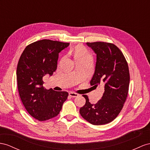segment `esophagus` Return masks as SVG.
<instances>
[{"mask_svg":"<svg viewBox=\"0 0 150 150\" xmlns=\"http://www.w3.org/2000/svg\"><path fill=\"white\" fill-rule=\"evenodd\" d=\"M69 96H71V98H75V97H77L79 94L77 93H73V92H70V93H69Z\"/></svg>","mask_w":150,"mask_h":150,"instance_id":"34e87169","label":"esophagus"}]
</instances>
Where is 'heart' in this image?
Masks as SVG:
<instances>
[{"label": "heart", "mask_w": 150, "mask_h": 150, "mask_svg": "<svg viewBox=\"0 0 150 150\" xmlns=\"http://www.w3.org/2000/svg\"><path fill=\"white\" fill-rule=\"evenodd\" d=\"M91 57L87 49L82 45L76 46L74 50V57L75 61L82 60Z\"/></svg>", "instance_id": "1"}]
</instances>
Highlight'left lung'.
<instances>
[{
  "label": "left lung",
  "instance_id": "1",
  "mask_svg": "<svg viewBox=\"0 0 150 150\" xmlns=\"http://www.w3.org/2000/svg\"><path fill=\"white\" fill-rule=\"evenodd\" d=\"M96 54L94 74L91 86L104 84L105 91L96 104L89 102L87 95L86 104L80 109L83 118L93 125H104L116 118L124 106L128 95L130 82L129 67L122 52L112 43L87 42Z\"/></svg>",
  "mask_w": 150,
  "mask_h": 150
}]
</instances>
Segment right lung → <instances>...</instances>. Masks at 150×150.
I'll use <instances>...</instances> for the list:
<instances>
[{
	"instance_id": "1",
	"label": "right lung",
	"mask_w": 150,
	"mask_h": 150,
	"mask_svg": "<svg viewBox=\"0 0 150 150\" xmlns=\"http://www.w3.org/2000/svg\"><path fill=\"white\" fill-rule=\"evenodd\" d=\"M69 45L48 39L36 41L26 46L19 59V94L28 113L39 121L56 117L68 96L67 92L45 89L42 78L56 71L59 53Z\"/></svg>"
}]
</instances>
